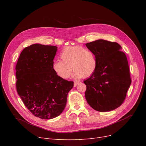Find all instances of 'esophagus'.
Returning a JSON list of instances; mask_svg holds the SVG:
<instances>
[{
    "mask_svg": "<svg viewBox=\"0 0 146 146\" xmlns=\"http://www.w3.org/2000/svg\"><path fill=\"white\" fill-rule=\"evenodd\" d=\"M78 83H79V82H78V81H74V86H77Z\"/></svg>",
    "mask_w": 146,
    "mask_h": 146,
    "instance_id": "esophagus-1",
    "label": "esophagus"
}]
</instances>
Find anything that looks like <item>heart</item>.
I'll list each match as a JSON object with an SVG mask.
<instances>
[{
	"label": "heart",
	"instance_id": "b5f03b06",
	"mask_svg": "<svg viewBox=\"0 0 146 146\" xmlns=\"http://www.w3.org/2000/svg\"><path fill=\"white\" fill-rule=\"evenodd\" d=\"M60 60L53 61L52 69L59 78L67 79L72 74V67L76 78H88L97 67V60L94 52L80 45L68 46L61 51Z\"/></svg>",
	"mask_w": 146,
	"mask_h": 146
}]
</instances>
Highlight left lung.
I'll use <instances>...</instances> for the list:
<instances>
[{
  "mask_svg": "<svg viewBox=\"0 0 146 146\" xmlns=\"http://www.w3.org/2000/svg\"><path fill=\"white\" fill-rule=\"evenodd\" d=\"M86 45L94 52L98 63L94 73L83 81L86 101L99 112L116 109L123 104L131 83L125 54L116 42L98 40Z\"/></svg>",
  "mask_w": 146,
  "mask_h": 146,
  "instance_id": "8db88e82",
  "label": "left lung"
}]
</instances>
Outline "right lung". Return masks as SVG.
I'll return each instance as SVG.
<instances>
[{"mask_svg": "<svg viewBox=\"0 0 146 146\" xmlns=\"http://www.w3.org/2000/svg\"><path fill=\"white\" fill-rule=\"evenodd\" d=\"M56 46L34 44L21 52L16 65V88L23 103L34 116L52 119L64 110L73 82L59 78L52 64Z\"/></svg>", "mask_w": 146, "mask_h": 146, "instance_id": "1", "label": "right lung"}]
</instances>
